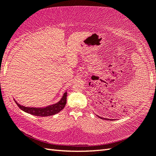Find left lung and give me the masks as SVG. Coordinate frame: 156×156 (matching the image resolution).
I'll return each mask as SVG.
<instances>
[{
  "label": "left lung",
  "mask_w": 156,
  "mask_h": 156,
  "mask_svg": "<svg viewBox=\"0 0 156 156\" xmlns=\"http://www.w3.org/2000/svg\"><path fill=\"white\" fill-rule=\"evenodd\" d=\"M98 117H99L100 118H101V119H104V120H112V119H108V118H102V117H100V116H98V115H97Z\"/></svg>",
  "instance_id": "1"
}]
</instances>
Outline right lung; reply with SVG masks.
Returning <instances> with one entry per match:
<instances>
[{
	"label": "right lung",
	"mask_w": 156,
	"mask_h": 156,
	"mask_svg": "<svg viewBox=\"0 0 156 156\" xmlns=\"http://www.w3.org/2000/svg\"><path fill=\"white\" fill-rule=\"evenodd\" d=\"M16 103L18 105V107L20 108L21 110L24 111L25 112L30 113V114L37 115V116H41V117H44V116H49L54 114H56L58 112H60L62 109H64L65 107L66 102H67V92L63 94V96L59 102L57 103L50 105V106L43 107V108H36V107H26L24 106H22L18 103L16 101Z\"/></svg>",
	"instance_id": "obj_1"
}]
</instances>
